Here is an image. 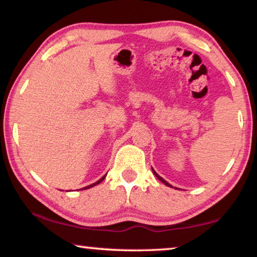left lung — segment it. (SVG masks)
Listing matches in <instances>:
<instances>
[{
	"label": "left lung",
	"instance_id": "8db88e82",
	"mask_svg": "<svg viewBox=\"0 0 257 257\" xmlns=\"http://www.w3.org/2000/svg\"><path fill=\"white\" fill-rule=\"evenodd\" d=\"M153 173H154V175L156 176V178H158V179H159L160 181H162V182H163V184H164V185H167V186H169V187H171V188H173V187H172V186H171L170 184H169V182H168V181H165V180L163 179V178H162V177H160V176L158 175V173H156V172H155L154 170H153ZM175 188H176V187H175Z\"/></svg>",
	"mask_w": 257,
	"mask_h": 257
}]
</instances>
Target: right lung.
<instances>
[{"label": "right lung", "instance_id": "right-lung-1", "mask_svg": "<svg viewBox=\"0 0 257 257\" xmlns=\"http://www.w3.org/2000/svg\"><path fill=\"white\" fill-rule=\"evenodd\" d=\"M105 177H106V175L105 176H103L101 179L99 180H97L96 182H94V184H92V185H89V186H86V187H84V188H81V189H88V188H92V187H94V186H96V185H98L99 182H102L104 179H105Z\"/></svg>", "mask_w": 257, "mask_h": 257}]
</instances>
